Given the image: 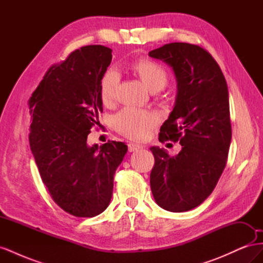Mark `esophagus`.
<instances>
[{
	"mask_svg": "<svg viewBox=\"0 0 263 263\" xmlns=\"http://www.w3.org/2000/svg\"><path fill=\"white\" fill-rule=\"evenodd\" d=\"M127 146H128V151H130V153H132V151H136V150H138V149H141V148H142L140 145L134 144V142H129V144L127 145Z\"/></svg>",
	"mask_w": 263,
	"mask_h": 263,
	"instance_id": "1",
	"label": "esophagus"
}]
</instances>
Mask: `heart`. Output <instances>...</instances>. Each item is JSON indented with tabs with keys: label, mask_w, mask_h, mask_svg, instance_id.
I'll use <instances>...</instances> for the list:
<instances>
[{
	"label": "heart",
	"mask_w": 263,
	"mask_h": 263,
	"mask_svg": "<svg viewBox=\"0 0 263 263\" xmlns=\"http://www.w3.org/2000/svg\"><path fill=\"white\" fill-rule=\"evenodd\" d=\"M130 69L150 91H160L168 82V72L158 62L141 59L132 63ZM119 84V76L114 69H109L103 74L100 83L101 99L103 103L109 104L116 97ZM158 116L151 110L128 106L118 112L113 124L115 129L123 136L134 140H144L149 137L158 124Z\"/></svg>",
	"instance_id": "obj_1"
}]
</instances>
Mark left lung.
<instances>
[{
	"instance_id": "obj_1",
	"label": "left lung",
	"mask_w": 263,
	"mask_h": 263,
	"mask_svg": "<svg viewBox=\"0 0 263 263\" xmlns=\"http://www.w3.org/2000/svg\"><path fill=\"white\" fill-rule=\"evenodd\" d=\"M149 55L172 67L178 83L176 104L159 140L182 146L177 156L150 148L151 192L160 208L186 212L211 195L226 166L232 140L228 87L218 63L200 46L171 43Z\"/></svg>"
}]
</instances>
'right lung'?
Returning a JSON list of instances; mask_svg holds the SVG:
<instances>
[{"instance_id":"right-lung-1","label":"right lung","mask_w":263,"mask_h":263,"mask_svg":"<svg viewBox=\"0 0 263 263\" xmlns=\"http://www.w3.org/2000/svg\"><path fill=\"white\" fill-rule=\"evenodd\" d=\"M110 61L108 47H81L51 66L29 99V145L42 180L54 203L77 217L106 210L127 153L121 141L86 144L103 110L100 83Z\"/></svg>"}]
</instances>
